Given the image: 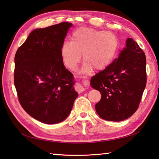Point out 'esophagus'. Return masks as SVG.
I'll return each mask as SVG.
<instances>
[{"instance_id": "34e87169", "label": "esophagus", "mask_w": 159, "mask_h": 159, "mask_svg": "<svg viewBox=\"0 0 159 159\" xmlns=\"http://www.w3.org/2000/svg\"><path fill=\"white\" fill-rule=\"evenodd\" d=\"M75 89H76V90L77 91L78 93H82L85 90V88L83 87V86L81 85V84H77L76 85V87H75Z\"/></svg>"}]
</instances>
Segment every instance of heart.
<instances>
[{"label":"heart","instance_id":"obj_1","mask_svg":"<svg viewBox=\"0 0 159 159\" xmlns=\"http://www.w3.org/2000/svg\"><path fill=\"white\" fill-rule=\"evenodd\" d=\"M72 41H64L61 56L66 68L74 69L83 57L85 61L79 72L90 74L95 68H107L115 57L119 48L116 35L90 27H81L74 31Z\"/></svg>","mask_w":159,"mask_h":159}]
</instances>
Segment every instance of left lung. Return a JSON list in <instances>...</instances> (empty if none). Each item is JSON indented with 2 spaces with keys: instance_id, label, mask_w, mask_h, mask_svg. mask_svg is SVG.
Listing matches in <instances>:
<instances>
[{
  "instance_id": "obj_1",
  "label": "left lung",
  "mask_w": 159,
  "mask_h": 159,
  "mask_svg": "<svg viewBox=\"0 0 159 159\" xmlns=\"http://www.w3.org/2000/svg\"><path fill=\"white\" fill-rule=\"evenodd\" d=\"M146 57L138 44L128 38L118 57L90 80L102 95L95 110L99 117L121 121L138 109L146 87Z\"/></svg>"
}]
</instances>
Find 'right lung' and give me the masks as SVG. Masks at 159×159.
Here are the masks:
<instances>
[{"mask_svg": "<svg viewBox=\"0 0 159 159\" xmlns=\"http://www.w3.org/2000/svg\"><path fill=\"white\" fill-rule=\"evenodd\" d=\"M71 26L64 21L34 29L15 54L14 83L20 103L31 116L47 124L65 120L78 97L73 74L61 56Z\"/></svg>", "mask_w": 159, "mask_h": 159, "instance_id": "obj_1", "label": "right lung"}]
</instances>
